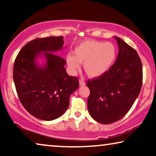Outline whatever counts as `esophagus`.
Returning <instances> with one entry per match:
<instances>
[{
	"mask_svg": "<svg viewBox=\"0 0 156 156\" xmlns=\"http://www.w3.org/2000/svg\"><path fill=\"white\" fill-rule=\"evenodd\" d=\"M79 85H80V87H82V86L85 85V83L83 80H80V81H79Z\"/></svg>",
	"mask_w": 156,
	"mask_h": 156,
	"instance_id": "esophagus-1",
	"label": "esophagus"
}]
</instances>
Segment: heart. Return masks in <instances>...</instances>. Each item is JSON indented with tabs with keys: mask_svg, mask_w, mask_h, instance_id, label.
<instances>
[{
	"mask_svg": "<svg viewBox=\"0 0 156 156\" xmlns=\"http://www.w3.org/2000/svg\"><path fill=\"white\" fill-rule=\"evenodd\" d=\"M117 55V49L111 42L86 40L74 49V55L66 56V63L73 73L84 63V70L90 78L101 77L113 66Z\"/></svg>",
	"mask_w": 156,
	"mask_h": 156,
	"instance_id": "b5f03b06",
	"label": "heart"
}]
</instances>
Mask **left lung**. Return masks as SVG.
Returning a JSON list of instances; mask_svg holds the SVG:
<instances>
[{"label": "left lung", "instance_id": "1", "mask_svg": "<svg viewBox=\"0 0 156 156\" xmlns=\"http://www.w3.org/2000/svg\"><path fill=\"white\" fill-rule=\"evenodd\" d=\"M115 62L101 77L88 80L87 108L91 117L102 124L121 119L139 96L142 85V64L134 48L118 37Z\"/></svg>", "mask_w": 156, "mask_h": 156}]
</instances>
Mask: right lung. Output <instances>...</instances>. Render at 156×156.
Here are the masks:
<instances>
[{
  "label": "right lung",
  "instance_id": "1",
  "mask_svg": "<svg viewBox=\"0 0 156 156\" xmlns=\"http://www.w3.org/2000/svg\"><path fill=\"white\" fill-rule=\"evenodd\" d=\"M63 38L50 36L29 42L14 64L13 80L19 99L38 119L52 120L63 115L71 94L79 87L78 79L66 73V62L55 55L63 48ZM40 58L43 63L39 62Z\"/></svg>",
  "mask_w": 156,
  "mask_h": 156
}]
</instances>
